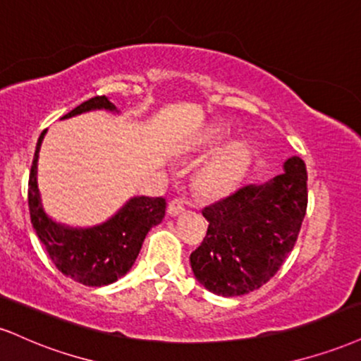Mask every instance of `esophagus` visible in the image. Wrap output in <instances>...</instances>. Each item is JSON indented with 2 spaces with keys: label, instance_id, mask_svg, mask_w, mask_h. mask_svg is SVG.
I'll use <instances>...</instances> for the list:
<instances>
[{
  "label": "esophagus",
  "instance_id": "esophagus-1",
  "mask_svg": "<svg viewBox=\"0 0 361 361\" xmlns=\"http://www.w3.org/2000/svg\"><path fill=\"white\" fill-rule=\"evenodd\" d=\"M185 212V202L181 198H175L169 202L168 205V215L169 216H178Z\"/></svg>",
  "mask_w": 361,
  "mask_h": 361
}]
</instances>
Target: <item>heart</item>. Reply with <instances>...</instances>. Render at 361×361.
Listing matches in <instances>:
<instances>
[{
    "label": "heart",
    "instance_id": "1",
    "mask_svg": "<svg viewBox=\"0 0 361 361\" xmlns=\"http://www.w3.org/2000/svg\"><path fill=\"white\" fill-rule=\"evenodd\" d=\"M224 141V133L212 131L205 137L207 146H219ZM250 151L244 145H232L219 156L210 159L197 173L195 185L203 197L220 198L235 188L250 166Z\"/></svg>",
    "mask_w": 361,
    "mask_h": 361
}]
</instances>
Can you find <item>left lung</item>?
<instances>
[{"instance_id": "obj_1", "label": "left lung", "mask_w": 361, "mask_h": 361, "mask_svg": "<svg viewBox=\"0 0 361 361\" xmlns=\"http://www.w3.org/2000/svg\"><path fill=\"white\" fill-rule=\"evenodd\" d=\"M264 185H249L202 212L207 237L190 255L195 277L216 296L259 289L293 250L306 215L307 173L299 156Z\"/></svg>"}]
</instances>
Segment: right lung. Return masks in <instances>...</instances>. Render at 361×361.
<instances>
[{"instance_id":"1","label":"right lung","mask_w":361,"mask_h":361,"mask_svg":"<svg viewBox=\"0 0 361 361\" xmlns=\"http://www.w3.org/2000/svg\"><path fill=\"white\" fill-rule=\"evenodd\" d=\"M90 111L119 114L106 95H97L82 102L62 119ZM45 134L47 129L38 137L28 181V205L35 232L62 274L90 288L112 284L131 271L147 232L163 222L166 202L161 197H133L106 222L92 227L56 222L43 208L38 188V154Z\"/></svg>"}]
</instances>
